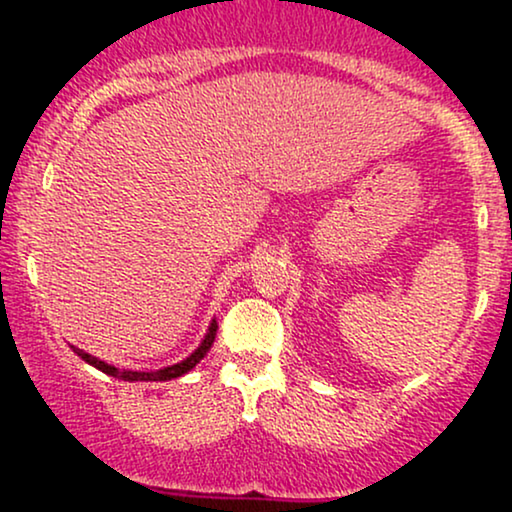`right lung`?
I'll use <instances>...</instances> for the list:
<instances>
[{
	"label": "right lung",
	"mask_w": 512,
	"mask_h": 512,
	"mask_svg": "<svg viewBox=\"0 0 512 512\" xmlns=\"http://www.w3.org/2000/svg\"><path fill=\"white\" fill-rule=\"evenodd\" d=\"M216 320L211 322V327H209V332H207V337H204V342L197 346V351L192 356H187L185 361H180V363H175V366H168V368H161V370H151V373H144V370H120V368H115V366H108V363L105 361H98L96 356H91V354H86V351H81V349H76V346H72L74 349V354H79L81 358H84L86 363H91L93 368H98V370H103V373H108V375H113V378H120V380H129V383H134V380H137V383H158V380H173V378H180V375H185L187 370H192L197 366L199 361H202L204 356H207V351L211 349V344H214V337H216Z\"/></svg>",
	"instance_id": "1"
}]
</instances>
